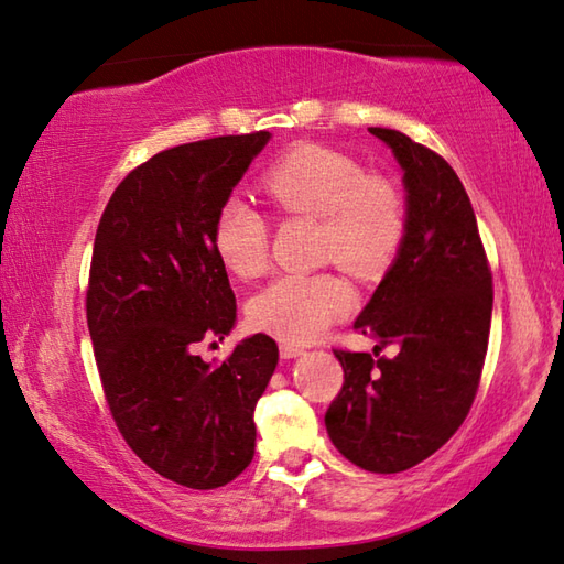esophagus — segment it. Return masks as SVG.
I'll list each match as a JSON object with an SVG mask.
<instances>
[{"label":"esophagus","instance_id":"1","mask_svg":"<svg viewBox=\"0 0 564 564\" xmlns=\"http://www.w3.org/2000/svg\"><path fill=\"white\" fill-rule=\"evenodd\" d=\"M303 355V347L301 345H291V341H281V357L283 359H293V357H301Z\"/></svg>","mask_w":564,"mask_h":564}]
</instances>
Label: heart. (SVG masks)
I'll use <instances>...</instances> for the list:
<instances>
[{"label":"heart","instance_id":"b5f03b06","mask_svg":"<svg viewBox=\"0 0 564 564\" xmlns=\"http://www.w3.org/2000/svg\"><path fill=\"white\" fill-rule=\"evenodd\" d=\"M261 191L283 215L319 219V257L359 279L389 269L408 235L401 187L317 143L283 153L261 175ZM213 247L229 273L257 279L269 267V219L241 197H229L215 217ZM351 303V289L335 273H285L253 297L249 317L263 333L305 345L345 317Z\"/></svg>","mask_w":564,"mask_h":564}]
</instances>
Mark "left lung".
<instances>
[{
  "mask_svg": "<svg viewBox=\"0 0 564 564\" xmlns=\"http://www.w3.org/2000/svg\"><path fill=\"white\" fill-rule=\"evenodd\" d=\"M391 147L408 191V235L355 329L381 341L335 349L345 383L325 413L351 465L377 474L415 467L465 423L489 347L494 285L465 185L433 149L369 127ZM402 349L389 360L378 351Z\"/></svg>",
  "mask_w": 564,
  "mask_h": 564,
  "instance_id": "obj_1",
  "label": "left lung"
}]
</instances>
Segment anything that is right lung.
<instances>
[{
    "label": "right lung",
    "instance_id": "add662e5",
    "mask_svg": "<svg viewBox=\"0 0 564 564\" xmlns=\"http://www.w3.org/2000/svg\"><path fill=\"white\" fill-rule=\"evenodd\" d=\"M269 131L165 149L137 165L99 217L87 327L105 401L143 465L187 489H217L249 467L253 408L279 364L253 335L223 364L195 357L237 317L213 247L215 217Z\"/></svg>",
    "mask_w": 564,
    "mask_h": 564
}]
</instances>
